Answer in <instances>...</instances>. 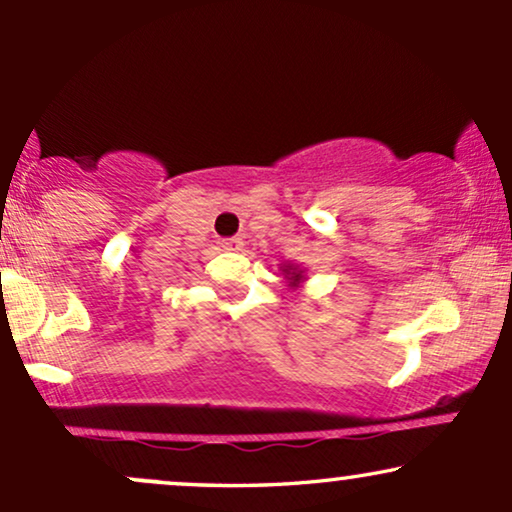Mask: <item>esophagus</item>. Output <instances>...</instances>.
<instances>
[{
  "label": "esophagus",
  "mask_w": 512,
  "mask_h": 512,
  "mask_svg": "<svg viewBox=\"0 0 512 512\" xmlns=\"http://www.w3.org/2000/svg\"><path fill=\"white\" fill-rule=\"evenodd\" d=\"M221 248L223 250H231V252H236V250H240V248H243V238H226V240H223V243H221Z\"/></svg>",
  "instance_id": "1"
}]
</instances>
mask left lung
I'll return each mask as SVG.
<instances>
[{
	"instance_id": "1",
	"label": "left lung",
	"mask_w": 512,
	"mask_h": 512,
	"mask_svg": "<svg viewBox=\"0 0 512 512\" xmlns=\"http://www.w3.org/2000/svg\"><path fill=\"white\" fill-rule=\"evenodd\" d=\"M284 274H286V279H291V281H293V284H298V281L303 279V274L298 272L296 267H284Z\"/></svg>"
}]
</instances>
